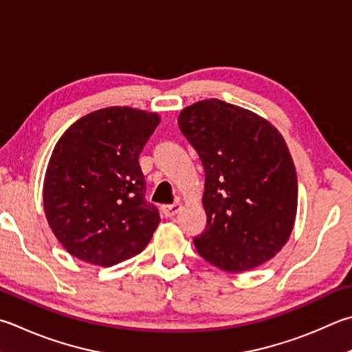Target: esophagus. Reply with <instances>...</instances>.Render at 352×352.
<instances>
[{
	"label": "esophagus",
	"instance_id": "esophagus-1",
	"mask_svg": "<svg viewBox=\"0 0 352 352\" xmlns=\"http://www.w3.org/2000/svg\"><path fill=\"white\" fill-rule=\"evenodd\" d=\"M180 209H182V204H180V203L163 204V206H162V212H163L166 217H174Z\"/></svg>",
	"mask_w": 352,
	"mask_h": 352
}]
</instances>
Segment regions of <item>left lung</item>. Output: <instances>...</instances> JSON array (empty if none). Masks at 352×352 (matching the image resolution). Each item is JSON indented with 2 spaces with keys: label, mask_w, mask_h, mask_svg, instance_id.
<instances>
[{
  "label": "left lung",
  "mask_w": 352,
  "mask_h": 352,
  "mask_svg": "<svg viewBox=\"0 0 352 352\" xmlns=\"http://www.w3.org/2000/svg\"><path fill=\"white\" fill-rule=\"evenodd\" d=\"M178 127L201 160L206 228L198 254L228 272L271 260L292 232L297 174L289 149L270 121L217 98L186 107Z\"/></svg>",
  "instance_id": "obj_1"
}]
</instances>
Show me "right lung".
<instances>
[{
    "label": "right lung",
    "instance_id": "add662e5",
    "mask_svg": "<svg viewBox=\"0 0 352 352\" xmlns=\"http://www.w3.org/2000/svg\"><path fill=\"white\" fill-rule=\"evenodd\" d=\"M158 123V113L106 107L75 121L55 144L44 212L74 257L112 266L148 246L160 214L144 198L138 158Z\"/></svg>",
    "mask_w": 352,
    "mask_h": 352
}]
</instances>
